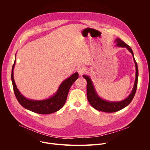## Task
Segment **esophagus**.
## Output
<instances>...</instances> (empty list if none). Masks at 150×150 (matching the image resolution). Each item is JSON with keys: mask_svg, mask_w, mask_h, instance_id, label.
Segmentation results:
<instances>
[{"mask_svg": "<svg viewBox=\"0 0 150 150\" xmlns=\"http://www.w3.org/2000/svg\"><path fill=\"white\" fill-rule=\"evenodd\" d=\"M76 71L78 72V74L80 75H82L84 72H85V68L83 66H79L77 68H76Z\"/></svg>", "mask_w": 150, "mask_h": 150, "instance_id": "1", "label": "esophagus"}]
</instances>
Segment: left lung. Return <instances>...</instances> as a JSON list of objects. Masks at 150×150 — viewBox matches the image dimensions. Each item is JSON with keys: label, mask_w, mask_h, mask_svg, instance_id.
<instances>
[{"label": "left lung", "mask_w": 150, "mask_h": 150, "mask_svg": "<svg viewBox=\"0 0 150 150\" xmlns=\"http://www.w3.org/2000/svg\"><path fill=\"white\" fill-rule=\"evenodd\" d=\"M115 42L116 43V46L120 47H125L126 48L129 52L131 53L134 61L135 64V80L134 82V88L127 98L124 99L123 100L120 101H110L108 100H105L101 98L98 94L94 88L93 82L91 79L90 77L88 75H83V77L87 81V95L88 102L92 105V107L101 112H107V113H113L117 112L122 109L125 108L128 104H129L132 101V99L134 97V96L136 93V90L137 88V83H138V69L137 63L135 60L134 55L132 50L130 47V46L126 45L125 42H123L120 38H116Z\"/></svg>", "instance_id": "obj_1"}]
</instances>
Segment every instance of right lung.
I'll list each match as a JSON object with an SVG mask.
<instances>
[{
    "mask_svg": "<svg viewBox=\"0 0 150 150\" xmlns=\"http://www.w3.org/2000/svg\"><path fill=\"white\" fill-rule=\"evenodd\" d=\"M15 62H15L12 68L11 79L15 95L20 104L27 110L42 115L50 114L59 110L67 101L68 94L72 85L78 78V73L75 72L71 76L64 80L59 85L56 93L50 98L41 100H31L25 97L21 94L17 88L13 78V69Z\"/></svg>",
    "mask_w": 150,
    "mask_h": 150,
    "instance_id": "obj_1",
    "label": "right lung"
}]
</instances>
